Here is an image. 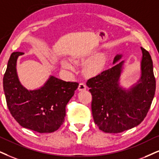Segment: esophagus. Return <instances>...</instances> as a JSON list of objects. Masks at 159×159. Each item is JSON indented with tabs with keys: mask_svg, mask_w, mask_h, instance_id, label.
<instances>
[{
	"mask_svg": "<svg viewBox=\"0 0 159 159\" xmlns=\"http://www.w3.org/2000/svg\"><path fill=\"white\" fill-rule=\"evenodd\" d=\"M86 89V86L84 83H80L79 85H78V89L79 91H83V90H85Z\"/></svg>",
	"mask_w": 159,
	"mask_h": 159,
	"instance_id": "34e87169",
	"label": "esophagus"
}]
</instances>
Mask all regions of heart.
I'll list each match as a JSON object with an SVG mask.
<instances>
[{
	"mask_svg": "<svg viewBox=\"0 0 159 159\" xmlns=\"http://www.w3.org/2000/svg\"><path fill=\"white\" fill-rule=\"evenodd\" d=\"M61 65L64 68L67 70H73V65L68 61H63L61 62ZM100 67V61L98 59H94L93 61L88 62L84 67V72L86 74H92L94 73Z\"/></svg>",
	"mask_w": 159,
	"mask_h": 159,
	"instance_id": "obj_1",
	"label": "heart"
}]
</instances>
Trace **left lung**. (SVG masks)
Masks as SVG:
<instances>
[{
  "label": "left lung",
  "instance_id": "obj_1",
  "mask_svg": "<svg viewBox=\"0 0 159 159\" xmlns=\"http://www.w3.org/2000/svg\"><path fill=\"white\" fill-rule=\"evenodd\" d=\"M141 50V78L130 89L120 86L124 61L115 63L122 55L114 57L113 67L86 82L92 96L94 123L103 132L117 134L136 127L143 121L149 111L156 92V78L151 56L143 48Z\"/></svg>",
  "mask_w": 159,
  "mask_h": 159
}]
</instances>
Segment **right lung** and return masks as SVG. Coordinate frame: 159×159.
Wrapping results in <instances>:
<instances>
[{"label": "right lung", "mask_w": 159, "mask_h": 159, "mask_svg": "<svg viewBox=\"0 0 159 159\" xmlns=\"http://www.w3.org/2000/svg\"><path fill=\"white\" fill-rule=\"evenodd\" d=\"M21 52H14L3 76V90L11 115L22 127L38 133H52L65 121L66 106L78 86L51 75L41 88L28 90L17 74V60Z\"/></svg>", "instance_id": "1"}]
</instances>
